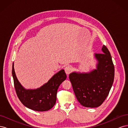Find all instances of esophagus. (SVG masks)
<instances>
[{
    "label": "esophagus",
    "instance_id": "1",
    "mask_svg": "<svg viewBox=\"0 0 128 128\" xmlns=\"http://www.w3.org/2000/svg\"><path fill=\"white\" fill-rule=\"evenodd\" d=\"M64 70L66 73L68 75V74H70V72H72V68L70 66H66L64 68Z\"/></svg>",
    "mask_w": 128,
    "mask_h": 128
}]
</instances>
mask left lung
<instances>
[{
	"label": "left lung",
	"instance_id": "8db88e82",
	"mask_svg": "<svg viewBox=\"0 0 128 128\" xmlns=\"http://www.w3.org/2000/svg\"><path fill=\"white\" fill-rule=\"evenodd\" d=\"M102 53L94 54L96 68L88 72H74L69 78L76 97L84 107L100 106L109 94L114 79V66L109 50L106 46Z\"/></svg>",
	"mask_w": 128,
	"mask_h": 128
}]
</instances>
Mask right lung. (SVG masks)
I'll use <instances>...</instances> for the list:
<instances>
[{"instance_id":"add662e5","label":"right lung","mask_w":128,"mask_h":128,"mask_svg":"<svg viewBox=\"0 0 128 128\" xmlns=\"http://www.w3.org/2000/svg\"><path fill=\"white\" fill-rule=\"evenodd\" d=\"M12 76L19 100L26 107L38 112L48 110L54 106L58 88L67 78L64 69H61L40 87L36 89H26L17 78L14 63L12 66Z\"/></svg>"}]
</instances>
